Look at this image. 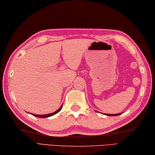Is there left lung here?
Here are the masks:
<instances>
[{
    "mask_svg": "<svg viewBox=\"0 0 155 155\" xmlns=\"http://www.w3.org/2000/svg\"><path fill=\"white\" fill-rule=\"evenodd\" d=\"M121 113H119V114H115V115H112V114H106V115H108V116H116V115H120Z\"/></svg>",
    "mask_w": 155,
    "mask_h": 155,
    "instance_id": "left-lung-1",
    "label": "left lung"
}]
</instances>
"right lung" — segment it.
<instances>
[{"mask_svg":"<svg viewBox=\"0 0 155 155\" xmlns=\"http://www.w3.org/2000/svg\"><path fill=\"white\" fill-rule=\"evenodd\" d=\"M62 105L61 106V107H60L59 109H58V110L55 111V112L53 113H50V114H47V115H34V114H32V115H34V116H35V117H41V118L49 117H51V116H52V115H55V114H56V113H59L60 111L61 110V109H62Z\"/></svg>","mask_w":155,"mask_h":155,"instance_id":"obj_1","label":"right lung"}]
</instances>
